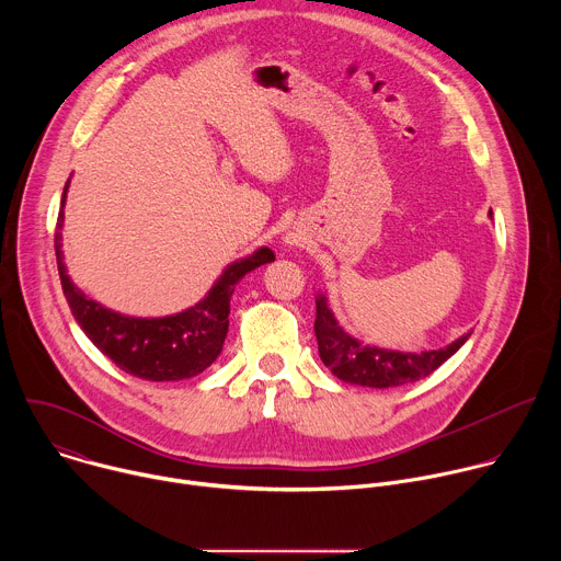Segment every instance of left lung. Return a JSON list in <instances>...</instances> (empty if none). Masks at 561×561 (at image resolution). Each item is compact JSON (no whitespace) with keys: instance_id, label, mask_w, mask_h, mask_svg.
I'll list each match as a JSON object with an SVG mask.
<instances>
[{"instance_id":"left-lung-1","label":"left lung","mask_w":561,"mask_h":561,"mask_svg":"<svg viewBox=\"0 0 561 561\" xmlns=\"http://www.w3.org/2000/svg\"><path fill=\"white\" fill-rule=\"evenodd\" d=\"M317 317H314V335L319 357L331 368V373L346 381L368 388H392L417 381L437 370L448 357H453L470 333L461 335L453 344L437 351L422 353H402L388 351L377 346H366L359 340L351 337L329 308L327 295L319 293L317 299Z\"/></svg>"}]
</instances>
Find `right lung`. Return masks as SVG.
<instances>
[{
  "label": "right lung",
  "mask_w": 561,
  "mask_h": 561,
  "mask_svg": "<svg viewBox=\"0 0 561 561\" xmlns=\"http://www.w3.org/2000/svg\"><path fill=\"white\" fill-rule=\"evenodd\" d=\"M68 184L70 180L64 186L55 228V255L64 297L77 324L108 359L139 379L180 381L206 370L221 353L228 333V312L234 286L247 273L260 268L262 264L275 262V253L262 247L253 255L232 262L226 266L206 297L182 312L150 319L128 317L87 297L66 275L61 228Z\"/></svg>",
  "instance_id": "right-lung-1"
}]
</instances>
